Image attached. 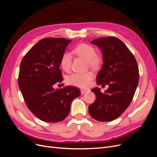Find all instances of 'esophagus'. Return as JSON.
Segmentation results:
<instances>
[{"instance_id": "esophagus-1", "label": "esophagus", "mask_w": 157, "mask_h": 157, "mask_svg": "<svg viewBox=\"0 0 157 157\" xmlns=\"http://www.w3.org/2000/svg\"><path fill=\"white\" fill-rule=\"evenodd\" d=\"M88 91V90H85V89H81L80 90V92H81V94H84L85 93H86Z\"/></svg>"}]
</instances>
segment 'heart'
<instances>
[{
    "label": "heart",
    "instance_id": "1",
    "mask_svg": "<svg viewBox=\"0 0 157 157\" xmlns=\"http://www.w3.org/2000/svg\"><path fill=\"white\" fill-rule=\"evenodd\" d=\"M74 52L81 58L88 61L89 65L92 67L97 68L101 63V58L96 54V50L92 46L81 43L76 46ZM72 56L69 52H64L61 57L60 65L66 72H68L71 68ZM94 75L92 71L84 73H74L67 78L68 84L79 88H85L88 86L90 82L94 78Z\"/></svg>",
    "mask_w": 157,
    "mask_h": 157
}]
</instances>
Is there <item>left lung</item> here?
<instances>
[{
	"mask_svg": "<svg viewBox=\"0 0 157 157\" xmlns=\"http://www.w3.org/2000/svg\"><path fill=\"white\" fill-rule=\"evenodd\" d=\"M101 50V69L97 76L98 85H109L105 92L92 90L96 100L88 107L95 120L109 122L116 119L130 105L139 82V69L134 55L120 39L115 36L99 38L90 42Z\"/></svg>",
	"mask_w": 157,
	"mask_h": 157,
	"instance_id": "8db88e82",
	"label": "left lung"
}]
</instances>
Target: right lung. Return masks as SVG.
Here are the masks:
<instances>
[{
  "instance_id": "right-lung-1",
  "label": "right lung",
  "mask_w": 157,
  "mask_h": 157,
  "mask_svg": "<svg viewBox=\"0 0 157 157\" xmlns=\"http://www.w3.org/2000/svg\"><path fill=\"white\" fill-rule=\"evenodd\" d=\"M71 42L63 38L40 40L21 62L19 88L27 107L41 121H63L70 112L71 102L80 96V91L77 88H53L56 82L63 80L59 69L60 59Z\"/></svg>"
}]
</instances>
